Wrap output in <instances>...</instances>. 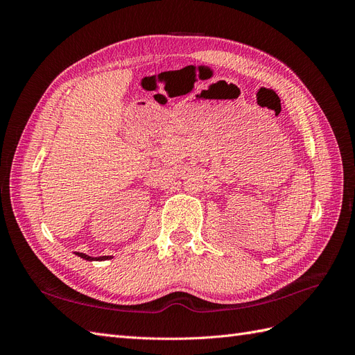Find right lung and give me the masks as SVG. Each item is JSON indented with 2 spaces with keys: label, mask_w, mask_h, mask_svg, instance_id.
<instances>
[{
  "label": "right lung",
  "mask_w": 355,
  "mask_h": 355,
  "mask_svg": "<svg viewBox=\"0 0 355 355\" xmlns=\"http://www.w3.org/2000/svg\"><path fill=\"white\" fill-rule=\"evenodd\" d=\"M77 256H80V257H83V259H85V261H106V259H111L112 256H101V257H92V256H89V254H85V253H78V252H73Z\"/></svg>",
  "instance_id": "1"
}]
</instances>
